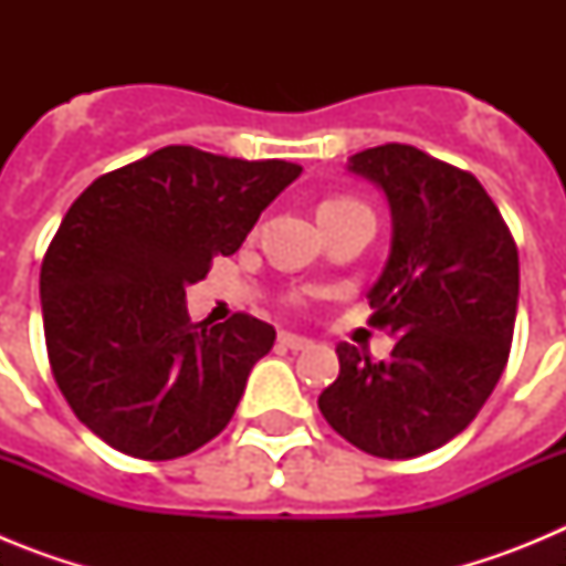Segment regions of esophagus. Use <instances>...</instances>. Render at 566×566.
Wrapping results in <instances>:
<instances>
[{
  "mask_svg": "<svg viewBox=\"0 0 566 566\" xmlns=\"http://www.w3.org/2000/svg\"><path fill=\"white\" fill-rule=\"evenodd\" d=\"M277 343L283 345V348H289V352H306V348H312V339L300 337V334H289V332H280Z\"/></svg>",
  "mask_w": 566,
  "mask_h": 566,
  "instance_id": "1",
  "label": "esophagus"
}]
</instances>
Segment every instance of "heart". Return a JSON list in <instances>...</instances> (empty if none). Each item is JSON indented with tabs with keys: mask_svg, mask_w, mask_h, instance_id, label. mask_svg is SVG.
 Masks as SVG:
<instances>
[{
	"mask_svg": "<svg viewBox=\"0 0 566 566\" xmlns=\"http://www.w3.org/2000/svg\"><path fill=\"white\" fill-rule=\"evenodd\" d=\"M334 201H348V198H334ZM334 201H326V203H334Z\"/></svg>",
	"mask_w": 566,
	"mask_h": 566,
	"instance_id": "obj_1",
	"label": "heart"
}]
</instances>
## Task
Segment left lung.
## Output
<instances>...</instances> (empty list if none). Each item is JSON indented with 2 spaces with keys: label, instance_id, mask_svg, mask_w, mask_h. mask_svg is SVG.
Masks as SVG:
<instances>
[{
  "label": "left lung",
  "instance_id": "8db88e82",
  "mask_svg": "<svg viewBox=\"0 0 566 566\" xmlns=\"http://www.w3.org/2000/svg\"><path fill=\"white\" fill-rule=\"evenodd\" d=\"M348 172L391 209V252L368 300L397 345L374 363L339 343V377L317 405L359 451L413 459L462 433L496 388L516 326L518 252L482 184L422 149H363Z\"/></svg>",
  "mask_w": 566,
  "mask_h": 566
}]
</instances>
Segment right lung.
I'll return each instance as SVG.
<instances>
[{"label": "right lung", "mask_w": 566, "mask_h": 566, "mask_svg": "<svg viewBox=\"0 0 566 566\" xmlns=\"http://www.w3.org/2000/svg\"><path fill=\"white\" fill-rule=\"evenodd\" d=\"M303 167L164 147L90 184L39 277L59 391L98 439L164 462L223 431L274 328L192 323L187 286L234 254Z\"/></svg>", "instance_id": "obj_1"}]
</instances>
